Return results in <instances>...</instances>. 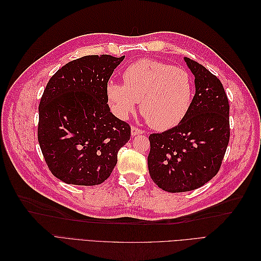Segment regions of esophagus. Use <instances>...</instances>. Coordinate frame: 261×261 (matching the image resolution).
<instances>
[{
  "instance_id": "34e87169",
  "label": "esophagus",
  "mask_w": 261,
  "mask_h": 261,
  "mask_svg": "<svg viewBox=\"0 0 261 261\" xmlns=\"http://www.w3.org/2000/svg\"><path fill=\"white\" fill-rule=\"evenodd\" d=\"M144 133L145 130L136 127V126H132V136H136V135H139V134H144Z\"/></svg>"
}]
</instances>
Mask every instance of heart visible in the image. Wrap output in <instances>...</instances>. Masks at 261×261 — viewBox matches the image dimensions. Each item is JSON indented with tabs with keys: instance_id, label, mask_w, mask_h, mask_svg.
Masks as SVG:
<instances>
[{
	"instance_id": "1",
	"label": "heart",
	"mask_w": 261,
	"mask_h": 261,
	"mask_svg": "<svg viewBox=\"0 0 261 261\" xmlns=\"http://www.w3.org/2000/svg\"><path fill=\"white\" fill-rule=\"evenodd\" d=\"M124 86L114 81L107 85L113 111L122 118L140 112L152 128L174 127L186 116L194 96L193 78L186 69L154 60H139L125 68Z\"/></svg>"
}]
</instances>
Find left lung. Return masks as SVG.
Listing matches in <instances>:
<instances>
[{
	"mask_svg": "<svg viewBox=\"0 0 261 261\" xmlns=\"http://www.w3.org/2000/svg\"><path fill=\"white\" fill-rule=\"evenodd\" d=\"M184 60L195 76L191 108L175 127L149 136L150 176L169 193L194 191L216 176L230 140V106L222 84L199 63Z\"/></svg>",
	"mask_w": 261,
	"mask_h": 261,
	"instance_id": "left-lung-1",
	"label": "left lung"
}]
</instances>
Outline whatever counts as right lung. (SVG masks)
Segmentation results:
<instances>
[{
    "mask_svg": "<svg viewBox=\"0 0 261 261\" xmlns=\"http://www.w3.org/2000/svg\"><path fill=\"white\" fill-rule=\"evenodd\" d=\"M86 55L46 85L39 105L38 141L52 174L66 184L99 185L111 175L129 125L110 112L107 85L124 60Z\"/></svg>",
    "mask_w": 261,
    "mask_h": 261,
    "instance_id": "obj_1",
    "label": "right lung"
}]
</instances>
